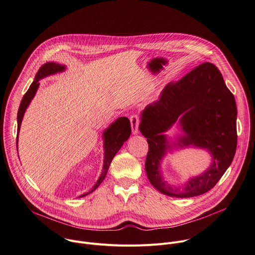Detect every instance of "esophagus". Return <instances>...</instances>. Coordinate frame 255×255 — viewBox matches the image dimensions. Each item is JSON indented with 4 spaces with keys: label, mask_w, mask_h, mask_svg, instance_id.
<instances>
[{
    "label": "esophagus",
    "mask_w": 255,
    "mask_h": 255,
    "mask_svg": "<svg viewBox=\"0 0 255 255\" xmlns=\"http://www.w3.org/2000/svg\"><path fill=\"white\" fill-rule=\"evenodd\" d=\"M129 121H130V125H131L132 133L136 134L138 132V127H139V123H140L138 116L137 115H132L129 118Z\"/></svg>",
    "instance_id": "obj_1"
}]
</instances>
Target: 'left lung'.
<instances>
[{
  "instance_id": "obj_1",
  "label": "left lung",
  "mask_w": 255,
  "mask_h": 255,
  "mask_svg": "<svg viewBox=\"0 0 255 255\" xmlns=\"http://www.w3.org/2000/svg\"><path fill=\"white\" fill-rule=\"evenodd\" d=\"M236 104L219 70L204 63L176 83H169L159 99L141 113L139 130L146 137L148 152L145 171L150 183L161 193L173 197H191L210 190L231 164L237 145ZM179 119L185 135L181 147L206 148L213 156L212 165L191 179L183 189L172 188L161 177L160 161L170 148L162 132Z\"/></svg>"
}]
</instances>
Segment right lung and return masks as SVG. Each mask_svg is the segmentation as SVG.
<instances>
[{
	"instance_id": "right-lung-1",
	"label": "right lung",
	"mask_w": 255,
	"mask_h": 255,
	"mask_svg": "<svg viewBox=\"0 0 255 255\" xmlns=\"http://www.w3.org/2000/svg\"><path fill=\"white\" fill-rule=\"evenodd\" d=\"M66 70L65 66H62L60 64H56V63H46L44 64L40 70L38 71L35 81L32 83V85L30 86L29 90L27 91V93L24 95L19 111H18V134H17V148H18V136H19V131H20V128H21V124H22V120L24 117V114L28 108V106L30 105L32 99L35 97L36 92L39 88V81L43 78H46L48 76L63 72ZM131 132V128H130V123L129 120L126 117H122L119 118L115 123H113L110 128H108L105 131H104V146H105V158H104V167H103V171L101 176L99 177L97 183L93 186V188L80 195L79 197H83L86 196L88 194H90L91 192H93L95 189H97L99 187V185L103 182V180L106 177V174L108 172V169L110 167V164L113 160V158L115 157V155L117 154V152L120 150V148L122 147V145L124 144V142L126 140H128V138L129 137Z\"/></svg>"
}]
</instances>
